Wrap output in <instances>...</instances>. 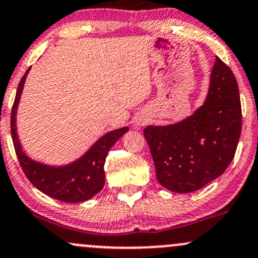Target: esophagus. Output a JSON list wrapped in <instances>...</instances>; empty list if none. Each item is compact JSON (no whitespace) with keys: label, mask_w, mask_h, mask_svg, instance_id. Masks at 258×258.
Segmentation results:
<instances>
[{"label":"esophagus","mask_w":258,"mask_h":258,"mask_svg":"<svg viewBox=\"0 0 258 258\" xmlns=\"http://www.w3.org/2000/svg\"><path fill=\"white\" fill-rule=\"evenodd\" d=\"M144 123H146V121H143V120H142V121L140 120V121H138V122H137L138 126H141V124H144Z\"/></svg>","instance_id":"obj_1"}]
</instances>
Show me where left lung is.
<instances>
[{
	"label": "left lung",
	"instance_id": "obj_1",
	"mask_svg": "<svg viewBox=\"0 0 258 258\" xmlns=\"http://www.w3.org/2000/svg\"><path fill=\"white\" fill-rule=\"evenodd\" d=\"M155 174L169 191L188 194L219 177L233 160L241 134L239 87L216 58L207 98L191 116L166 126H147Z\"/></svg>",
	"mask_w": 258,
	"mask_h": 258
}]
</instances>
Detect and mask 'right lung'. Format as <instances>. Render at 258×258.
<instances>
[{
    "instance_id": "add662e5",
    "label": "right lung",
    "mask_w": 258,
    "mask_h": 258,
    "mask_svg": "<svg viewBox=\"0 0 258 258\" xmlns=\"http://www.w3.org/2000/svg\"><path fill=\"white\" fill-rule=\"evenodd\" d=\"M29 70L25 72L19 82L12 107V115H11V134H12L14 149L19 164L28 180L39 191L49 197L66 203L84 202L90 200L99 191H101L105 183L104 164L107 153L117 142L118 138L128 131V127L107 132L103 137L99 138L79 159L67 165L51 166L30 159L22 148L17 135L16 124L17 109Z\"/></svg>"
}]
</instances>
